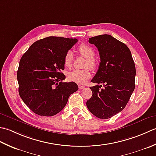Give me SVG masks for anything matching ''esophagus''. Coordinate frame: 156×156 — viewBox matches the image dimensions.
<instances>
[{
	"mask_svg": "<svg viewBox=\"0 0 156 156\" xmlns=\"http://www.w3.org/2000/svg\"><path fill=\"white\" fill-rule=\"evenodd\" d=\"M78 88L80 89H83V88H85V87L83 85H78Z\"/></svg>",
	"mask_w": 156,
	"mask_h": 156,
	"instance_id": "obj_1",
	"label": "esophagus"
}]
</instances>
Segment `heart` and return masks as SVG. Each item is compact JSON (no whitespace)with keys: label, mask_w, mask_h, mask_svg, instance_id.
I'll return each mask as SVG.
<instances>
[{"label":"heart","mask_w":156,"mask_h":156,"mask_svg":"<svg viewBox=\"0 0 156 156\" xmlns=\"http://www.w3.org/2000/svg\"><path fill=\"white\" fill-rule=\"evenodd\" d=\"M80 54L87 58L85 67L94 68V50L92 47L87 44H81L78 48ZM74 62V55L71 50H68L66 53L64 58V64L66 68H69L72 67ZM91 76V73L88 69H74L68 73V78L69 80L76 82L77 84H84L88 79Z\"/></svg>","instance_id":"1"}]
</instances>
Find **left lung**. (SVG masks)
Returning <instances> with one entry per match:
<instances>
[{
	"mask_svg": "<svg viewBox=\"0 0 156 156\" xmlns=\"http://www.w3.org/2000/svg\"><path fill=\"white\" fill-rule=\"evenodd\" d=\"M100 55L99 68L92 79L96 85L90 88L92 96L87 102L88 110L96 117L107 119L124 109L135 89L136 74L131 51L123 43L110 35L89 38Z\"/></svg>",
	"mask_w": 156,
	"mask_h": 156,
	"instance_id": "1",
	"label": "left lung"
}]
</instances>
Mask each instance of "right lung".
Listing matches in <instances>:
<instances>
[{"mask_svg":"<svg viewBox=\"0 0 156 156\" xmlns=\"http://www.w3.org/2000/svg\"><path fill=\"white\" fill-rule=\"evenodd\" d=\"M77 39L48 37L34 43L23 55L17 71L19 93L35 114L51 117L60 112L78 90L74 82H63L64 58Z\"/></svg>","mask_w":156,"mask_h":156,"instance_id":"right-lung-1","label":"right lung"}]
</instances>
